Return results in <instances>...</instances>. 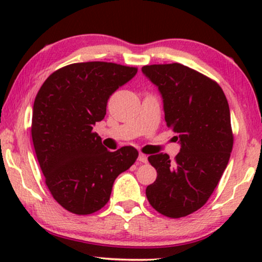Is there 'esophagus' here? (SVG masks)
Masks as SVG:
<instances>
[{"label": "esophagus", "mask_w": 262, "mask_h": 262, "mask_svg": "<svg viewBox=\"0 0 262 262\" xmlns=\"http://www.w3.org/2000/svg\"><path fill=\"white\" fill-rule=\"evenodd\" d=\"M138 161H139V162H141V163H146V162H148V156L141 152V154H139V155H138Z\"/></svg>", "instance_id": "obj_1"}]
</instances>
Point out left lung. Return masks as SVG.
<instances>
[{
	"instance_id": "left-lung-1",
	"label": "left lung",
	"mask_w": 262,
	"mask_h": 262,
	"mask_svg": "<svg viewBox=\"0 0 262 262\" xmlns=\"http://www.w3.org/2000/svg\"><path fill=\"white\" fill-rule=\"evenodd\" d=\"M142 71L159 88L164 120L181 145L174 162L163 152L148 157L157 178L146 198L163 216L185 217L209 200L228 166L234 144L228 100L217 82L182 64Z\"/></svg>"
}]
</instances>
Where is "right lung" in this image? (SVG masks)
I'll use <instances>...</instances> for the list:
<instances>
[{
	"instance_id": "obj_1",
	"label": "right lung",
	"mask_w": 262,
	"mask_h": 262,
	"mask_svg": "<svg viewBox=\"0 0 262 262\" xmlns=\"http://www.w3.org/2000/svg\"><path fill=\"white\" fill-rule=\"evenodd\" d=\"M136 74L137 68L116 63H74L50 75L35 96V155L52 196L69 212L91 214L105 206L114 180L137 160L134 146L108 151L93 131L110 96Z\"/></svg>"
}]
</instances>
